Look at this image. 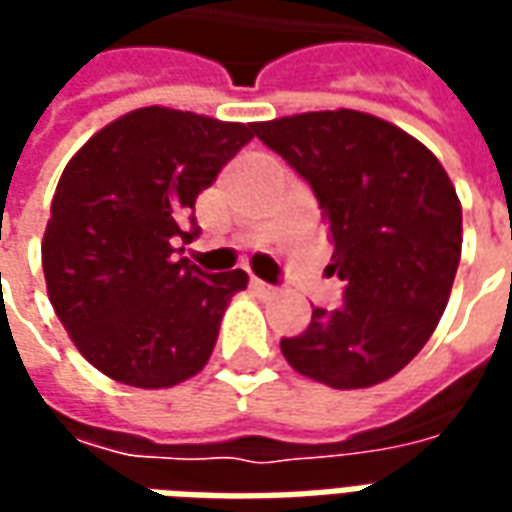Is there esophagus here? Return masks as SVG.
Returning a JSON list of instances; mask_svg holds the SVG:
<instances>
[{
  "label": "esophagus",
  "mask_w": 512,
  "mask_h": 512,
  "mask_svg": "<svg viewBox=\"0 0 512 512\" xmlns=\"http://www.w3.org/2000/svg\"><path fill=\"white\" fill-rule=\"evenodd\" d=\"M249 285H252V290H257L260 296H274V293H277V288H274V285H268V282H263V279H257V277H252V282H249Z\"/></svg>",
  "instance_id": "1"
}]
</instances>
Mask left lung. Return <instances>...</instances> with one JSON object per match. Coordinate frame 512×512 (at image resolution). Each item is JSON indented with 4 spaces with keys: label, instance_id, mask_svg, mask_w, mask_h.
<instances>
[{
    "label": "left lung",
    "instance_id": "left-lung-1",
    "mask_svg": "<svg viewBox=\"0 0 512 512\" xmlns=\"http://www.w3.org/2000/svg\"><path fill=\"white\" fill-rule=\"evenodd\" d=\"M310 183L329 224L337 310H312L282 354L334 389L381 384L428 343L461 263V202L439 158L381 117L337 109L255 123Z\"/></svg>",
    "mask_w": 512,
    "mask_h": 512
}]
</instances>
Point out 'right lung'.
Masks as SVG:
<instances>
[{
  "label": "right lung",
  "mask_w": 512,
  "mask_h": 512,
  "mask_svg": "<svg viewBox=\"0 0 512 512\" xmlns=\"http://www.w3.org/2000/svg\"><path fill=\"white\" fill-rule=\"evenodd\" d=\"M255 136L164 106L101 128L68 161L43 235L51 307L104 376L139 389L175 386L211 359L246 271L205 274L175 257L200 235L194 202Z\"/></svg>",
  "instance_id": "1"
}]
</instances>
